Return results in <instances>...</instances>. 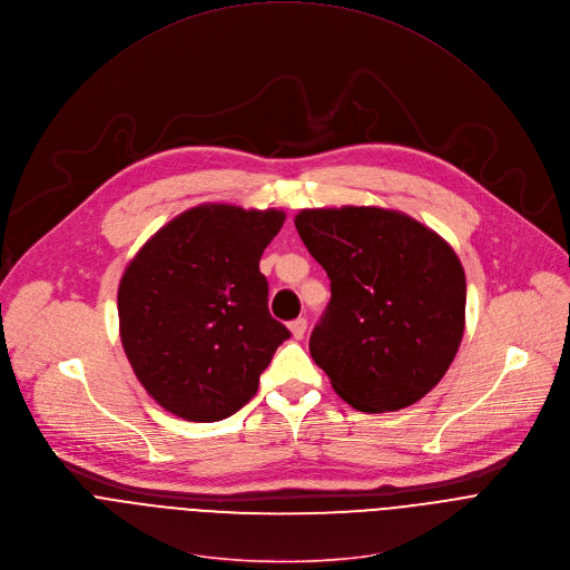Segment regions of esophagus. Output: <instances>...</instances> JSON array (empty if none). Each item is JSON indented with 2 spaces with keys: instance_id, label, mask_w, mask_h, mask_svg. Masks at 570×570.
<instances>
[{
  "instance_id": "obj_1",
  "label": "esophagus",
  "mask_w": 570,
  "mask_h": 570,
  "mask_svg": "<svg viewBox=\"0 0 570 570\" xmlns=\"http://www.w3.org/2000/svg\"><path fill=\"white\" fill-rule=\"evenodd\" d=\"M288 328H291V333H293L295 340H302L304 333H306V320H304V317H297V320H293V322L288 324Z\"/></svg>"
}]
</instances>
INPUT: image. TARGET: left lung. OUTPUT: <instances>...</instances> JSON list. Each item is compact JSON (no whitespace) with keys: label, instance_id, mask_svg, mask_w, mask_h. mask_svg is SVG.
Returning <instances> with one entry per match:
<instances>
[{"label":"left lung","instance_id":"1","mask_svg":"<svg viewBox=\"0 0 570 570\" xmlns=\"http://www.w3.org/2000/svg\"><path fill=\"white\" fill-rule=\"evenodd\" d=\"M295 228L331 279L311 355L335 394L368 414L432 392L465 328V273L434 230L383 208L302 210Z\"/></svg>","mask_w":570,"mask_h":570}]
</instances>
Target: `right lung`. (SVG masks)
I'll list each match as a JSON object with an SVG mask.
<instances>
[{"mask_svg":"<svg viewBox=\"0 0 570 570\" xmlns=\"http://www.w3.org/2000/svg\"><path fill=\"white\" fill-rule=\"evenodd\" d=\"M279 210L199 206L163 226L118 286L120 340L147 394L174 416L239 412L291 331L268 311L259 273Z\"/></svg>","mask_w":570,"mask_h":570,"instance_id":"obj_1","label":"right lung"}]
</instances>
